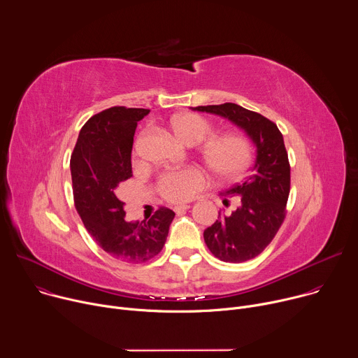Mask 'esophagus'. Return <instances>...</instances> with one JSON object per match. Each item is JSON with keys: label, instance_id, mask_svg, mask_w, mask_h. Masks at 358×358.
I'll list each match as a JSON object with an SVG mask.
<instances>
[{"label": "esophagus", "instance_id": "1", "mask_svg": "<svg viewBox=\"0 0 358 358\" xmlns=\"http://www.w3.org/2000/svg\"><path fill=\"white\" fill-rule=\"evenodd\" d=\"M187 210H189V206H187V203H182V206H176V207H174V211H176L177 215L185 213Z\"/></svg>", "mask_w": 358, "mask_h": 358}]
</instances>
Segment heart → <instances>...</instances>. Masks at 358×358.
<instances>
[{
	"label": "heart",
	"mask_w": 358,
	"mask_h": 358,
	"mask_svg": "<svg viewBox=\"0 0 358 358\" xmlns=\"http://www.w3.org/2000/svg\"><path fill=\"white\" fill-rule=\"evenodd\" d=\"M171 127L187 144L201 143L214 133L213 123L195 113L176 116L171 120ZM199 156L213 176L221 180H231L236 178L248 167L252 159V147L246 137L235 133H224L213 136L202 143ZM203 187H206V177L192 167L169 171L160 177L157 184L163 198L170 202L189 201Z\"/></svg>",
	"instance_id": "obj_1"
}]
</instances>
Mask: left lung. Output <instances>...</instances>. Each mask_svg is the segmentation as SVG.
<instances>
[{
	"instance_id": "obj_1",
	"label": "left lung",
	"mask_w": 358,
	"mask_h": 358,
	"mask_svg": "<svg viewBox=\"0 0 358 358\" xmlns=\"http://www.w3.org/2000/svg\"><path fill=\"white\" fill-rule=\"evenodd\" d=\"M192 110L222 116L241 129L257 145L250 176L221 192L224 203L236 199V208L203 231V241L215 258L241 264L257 258L272 242L286 217L290 192V164L283 136L265 116L235 103L196 106Z\"/></svg>"
}]
</instances>
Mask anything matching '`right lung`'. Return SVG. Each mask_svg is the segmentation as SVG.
I'll list each match as a JSON object with an SVG mask.
<instances>
[{
	"label": "right lung",
	"instance_id": "right-lung-1",
	"mask_svg": "<svg viewBox=\"0 0 358 358\" xmlns=\"http://www.w3.org/2000/svg\"><path fill=\"white\" fill-rule=\"evenodd\" d=\"M148 112L115 106L92 116L80 129L71 157L75 207L85 228L112 258L126 264H143L159 255L176 217L160 207L147 221L129 222L119 198L122 182L133 177L137 122Z\"/></svg>",
	"mask_w": 358,
	"mask_h": 358
}]
</instances>
